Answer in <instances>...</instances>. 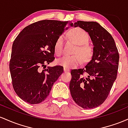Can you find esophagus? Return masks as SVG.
<instances>
[{
  "instance_id": "esophagus-1",
  "label": "esophagus",
  "mask_w": 128,
  "mask_h": 128,
  "mask_svg": "<svg viewBox=\"0 0 128 128\" xmlns=\"http://www.w3.org/2000/svg\"><path fill=\"white\" fill-rule=\"evenodd\" d=\"M64 72H68V71H70V69H68V68H64Z\"/></svg>"
}]
</instances>
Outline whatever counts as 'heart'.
<instances>
[{
	"label": "heart",
	"instance_id": "1",
	"mask_svg": "<svg viewBox=\"0 0 128 128\" xmlns=\"http://www.w3.org/2000/svg\"><path fill=\"white\" fill-rule=\"evenodd\" d=\"M69 36L77 45V47L74 51V55L64 56L57 60V64L64 68L71 69L77 66L82 62V59L78 54H79L84 61H88L92 55L91 47L86 43L88 42L89 36L84 30L80 28H74L69 32ZM64 37L60 36L57 39L54 45V51L57 56H60L63 53Z\"/></svg>",
	"mask_w": 128,
	"mask_h": 128
}]
</instances>
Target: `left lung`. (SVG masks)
Returning <instances> with one entry per match:
<instances>
[{"label": "left lung", "mask_w": 128, "mask_h": 128, "mask_svg": "<svg viewBox=\"0 0 128 128\" xmlns=\"http://www.w3.org/2000/svg\"><path fill=\"white\" fill-rule=\"evenodd\" d=\"M90 35L93 46L92 59L84 68L71 70L70 90L75 102L84 109L96 108L105 101L117 78L119 54L114 38L96 22L77 21Z\"/></svg>", "instance_id": "8db88e82"}]
</instances>
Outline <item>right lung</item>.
<instances>
[{
    "label": "right lung",
    "mask_w": 128,
    "mask_h": 128,
    "mask_svg": "<svg viewBox=\"0 0 128 128\" xmlns=\"http://www.w3.org/2000/svg\"><path fill=\"white\" fill-rule=\"evenodd\" d=\"M71 22L44 20L25 27L14 40L10 70L12 86L18 97L30 104L41 103L64 72L62 66L41 70L55 59L54 45Z\"/></svg>",
    "instance_id": "1"
}]
</instances>
